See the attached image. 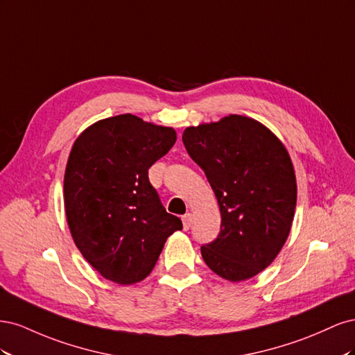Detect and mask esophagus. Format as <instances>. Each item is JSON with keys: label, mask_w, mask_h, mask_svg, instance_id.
Returning a JSON list of instances; mask_svg holds the SVG:
<instances>
[{"label": "esophagus", "mask_w": 355, "mask_h": 355, "mask_svg": "<svg viewBox=\"0 0 355 355\" xmlns=\"http://www.w3.org/2000/svg\"><path fill=\"white\" fill-rule=\"evenodd\" d=\"M182 222H184V230L188 231L191 228V223H192V214L191 213H187L182 216Z\"/></svg>", "instance_id": "1"}]
</instances>
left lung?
I'll list each match as a JSON object with an SVG mask.
<instances>
[{
  "label": "left lung",
  "instance_id": "left-lung-1",
  "mask_svg": "<svg viewBox=\"0 0 355 355\" xmlns=\"http://www.w3.org/2000/svg\"><path fill=\"white\" fill-rule=\"evenodd\" d=\"M182 141L220 209V232L201 245L202 259L225 280H249L271 265L292 228L297 189L287 149L243 115L187 127Z\"/></svg>",
  "mask_w": 355,
  "mask_h": 355
}]
</instances>
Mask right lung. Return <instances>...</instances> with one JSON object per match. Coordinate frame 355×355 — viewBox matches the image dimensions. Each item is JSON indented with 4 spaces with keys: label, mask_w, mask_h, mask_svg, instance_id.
<instances>
[{
    "label": "right lung",
    "mask_w": 355,
    "mask_h": 355,
    "mask_svg": "<svg viewBox=\"0 0 355 355\" xmlns=\"http://www.w3.org/2000/svg\"><path fill=\"white\" fill-rule=\"evenodd\" d=\"M175 142V128L123 114L85 128L71 149L63 180L68 227L84 259L106 280L142 282L166 240L182 230L148 178Z\"/></svg>",
    "instance_id": "1"
}]
</instances>
